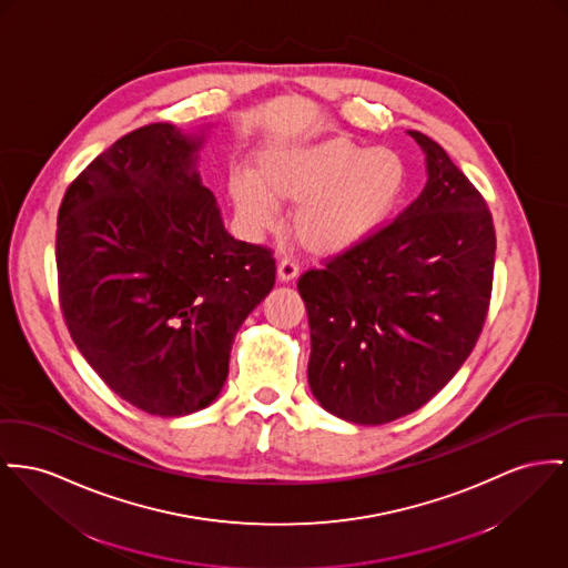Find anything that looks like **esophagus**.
Listing matches in <instances>:
<instances>
[{
	"instance_id": "obj_1",
	"label": "esophagus",
	"mask_w": 568,
	"mask_h": 568,
	"mask_svg": "<svg viewBox=\"0 0 568 568\" xmlns=\"http://www.w3.org/2000/svg\"><path fill=\"white\" fill-rule=\"evenodd\" d=\"M277 275H280V280H282V282H291V280H295V277L300 275V263H297L295 258H291V256L282 258V261H280V265H277Z\"/></svg>"
}]
</instances>
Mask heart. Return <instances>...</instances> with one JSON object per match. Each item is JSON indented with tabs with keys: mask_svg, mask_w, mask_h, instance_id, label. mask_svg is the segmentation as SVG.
<instances>
[{
	"mask_svg": "<svg viewBox=\"0 0 568 568\" xmlns=\"http://www.w3.org/2000/svg\"><path fill=\"white\" fill-rule=\"evenodd\" d=\"M409 187L405 156L368 149L346 135L303 146L268 149L254 174L230 179L241 220L252 227L275 222L277 204H297L293 230L305 250L323 256L348 252L387 226Z\"/></svg>",
	"mask_w": 568,
	"mask_h": 568,
	"instance_id": "1",
	"label": "heart"
}]
</instances>
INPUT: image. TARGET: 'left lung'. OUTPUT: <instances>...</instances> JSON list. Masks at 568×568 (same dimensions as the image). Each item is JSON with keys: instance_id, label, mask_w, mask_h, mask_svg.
I'll list each match as a JSON object with an SVG mask.
<instances>
[{"instance_id": "8db88e82", "label": "left lung", "mask_w": 568, "mask_h": 568, "mask_svg": "<svg viewBox=\"0 0 568 568\" xmlns=\"http://www.w3.org/2000/svg\"><path fill=\"white\" fill-rule=\"evenodd\" d=\"M409 135L426 152V187L392 224L297 284L312 394L366 426L426 405L474 351L491 302V211L435 140Z\"/></svg>"}]
</instances>
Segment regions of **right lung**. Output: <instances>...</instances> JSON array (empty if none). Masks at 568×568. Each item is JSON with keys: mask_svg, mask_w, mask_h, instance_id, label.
I'll return each instance as SVG.
<instances>
[{"mask_svg": "<svg viewBox=\"0 0 568 568\" xmlns=\"http://www.w3.org/2000/svg\"><path fill=\"white\" fill-rule=\"evenodd\" d=\"M202 135L154 122L69 185L58 213L60 307L120 398L187 416L224 387L232 341L275 284L265 245L230 236L195 170Z\"/></svg>", "mask_w": 568, "mask_h": 568, "instance_id": "add662e5", "label": "right lung"}]
</instances>
